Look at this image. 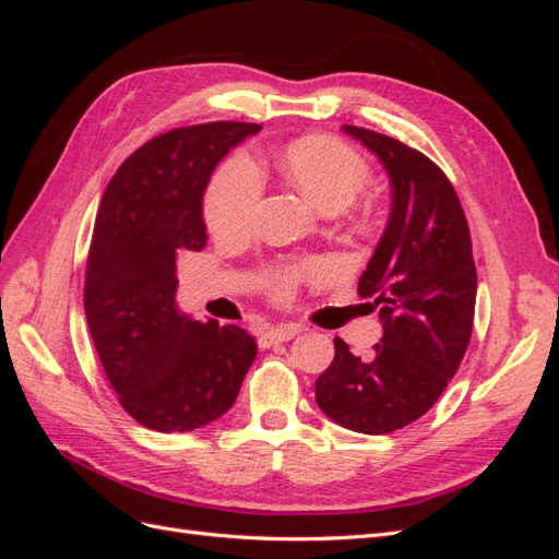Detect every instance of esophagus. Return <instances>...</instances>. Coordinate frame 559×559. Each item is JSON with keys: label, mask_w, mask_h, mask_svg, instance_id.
Returning <instances> with one entry per match:
<instances>
[{"label": "esophagus", "mask_w": 559, "mask_h": 559, "mask_svg": "<svg viewBox=\"0 0 559 559\" xmlns=\"http://www.w3.org/2000/svg\"><path fill=\"white\" fill-rule=\"evenodd\" d=\"M300 331H302V329H300L298 324L270 326V329H265V331L261 333L259 345H261V347H273V345H277V343H286V341H292V337H294L296 333H300Z\"/></svg>", "instance_id": "34e87169"}]
</instances>
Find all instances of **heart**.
I'll return each instance as SVG.
<instances>
[{
  "label": "heart",
  "mask_w": 559,
  "mask_h": 559,
  "mask_svg": "<svg viewBox=\"0 0 559 559\" xmlns=\"http://www.w3.org/2000/svg\"><path fill=\"white\" fill-rule=\"evenodd\" d=\"M282 170L321 212L329 214L345 210L370 181V167L364 156L345 142L324 134L300 138L286 146ZM261 193L263 183L257 165L245 154H233L216 167L205 191L202 212L207 228L218 238L249 233L259 212ZM300 277V267L282 270L273 280V292L286 298Z\"/></svg>",
  "instance_id": "b5f03b06"
}]
</instances>
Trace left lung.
Returning <instances> with one entry per match:
<instances>
[{
	"label": "left lung",
	"instance_id": "left-lung-1",
	"mask_svg": "<svg viewBox=\"0 0 559 559\" xmlns=\"http://www.w3.org/2000/svg\"><path fill=\"white\" fill-rule=\"evenodd\" d=\"M343 130L373 151L392 181V214L359 280L384 333L364 359L335 337L314 396L337 425L380 436L413 425L445 392L471 341L478 275L462 202L441 167L382 132Z\"/></svg>",
	"mask_w": 559,
	"mask_h": 559
}]
</instances>
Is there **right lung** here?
<instances>
[{
    "label": "right lung",
    "mask_w": 559,
    "mask_h": 559,
    "mask_svg": "<svg viewBox=\"0 0 559 559\" xmlns=\"http://www.w3.org/2000/svg\"><path fill=\"white\" fill-rule=\"evenodd\" d=\"M257 123L216 121L158 134L118 167L99 202L83 282L93 345L123 411L160 433L230 411L257 341L235 324L177 312V257L207 242L202 193Z\"/></svg>",
    "instance_id": "right-lung-1"
}]
</instances>
